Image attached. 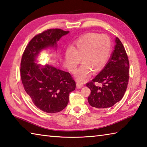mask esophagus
Here are the masks:
<instances>
[{"mask_svg": "<svg viewBox=\"0 0 147 147\" xmlns=\"http://www.w3.org/2000/svg\"><path fill=\"white\" fill-rule=\"evenodd\" d=\"M76 86H77V88H79H79H81L82 87H83V84L82 82L77 81Z\"/></svg>", "mask_w": 147, "mask_h": 147, "instance_id": "34e87169", "label": "esophagus"}]
</instances>
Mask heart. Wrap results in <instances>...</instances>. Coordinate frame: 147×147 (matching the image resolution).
I'll use <instances>...</instances> for the list:
<instances>
[{
	"instance_id": "b5f03b06",
	"label": "heart",
	"mask_w": 147,
	"mask_h": 147,
	"mask_svg": "<svg viewBox=\"0 0 147 147\" xmlns=\"http://www.w3.org/2000/svg\"><path fill=\"white\" fill-rule=\"evenodd\" d=\"M111 51V41L108 36L97 33H87L82 35L65 52V59L69 70L76 71L82 59V65L77 70L76 77L84 81L89 77L92 71H100L109 59Z\"/></svg>"
}]
</instances>
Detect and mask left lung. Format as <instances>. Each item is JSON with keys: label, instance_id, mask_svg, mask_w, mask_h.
I'll use <instances>...</instances> for the list:
<instances>
[{"label": "left lung", "instance_id": "1", "mask_svg": "<svg viewBox=\"0 0 147 147\" xmlns=\"http://www.w3.org/2000/svg\"><path fill=\"white\" fill-rule=\"evenodd\" d=\"M109 62L92 81L86 83L91 90L88 100L91 106L104 109L121 100L129 78V62L125 49L118 38Z\"/></svg>", "mask_w": 147, "mask_h": 147}]
</instances>
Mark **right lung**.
<instances>
[{
    "label": "right lung",
    "mask_w": 147,
    "mask_h": 147,
    "mask_svg": "<svg viewBox=\"0 0 147 147\" xmlns=\"http://www.w3.org/2000/svg\"><path fill=\"white\" fill-rule=\"evenodd\" d=\"M68 32L61 29L46 30L29 41L22 54L20 76L24 90L38 109L48 113L65 109L76 82L69 72L49 65L41 68L35 63L36 57L42 49L56 47L57 41Z\"/></svg>",
    "instance_id": "1"
}]
</instances>
